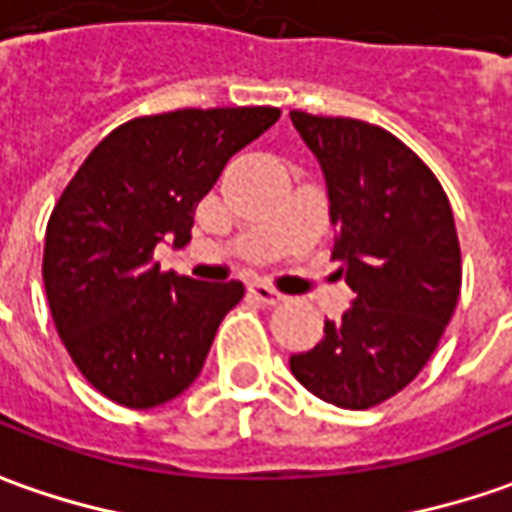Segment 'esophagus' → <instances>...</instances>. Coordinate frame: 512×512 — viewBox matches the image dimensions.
<instances>
[{
	"label": "esophagus",
	"mask_w": 512,
	"mask_h": 512,
	"mask_svg": "<svg viewBox=\"0 0 512 512\" xmlns=\"http://www.w3.org/2000/svg\"><path fill=\"white\" fill-rule=\"evenodd\" d=\"M249 294H252L257 302H263V305H280V302L285 300L280 291H274V288L266 283H252L249 285Z\"/></svg>",
	"instance_id": "esophagus-1"
}]
</instances>
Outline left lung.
I'll return each mask as SVG.
<instances>
[{
  "label": "left lung",
  "mask_w": 512,
  "mask_h": 512,
  "mask_svg": "<svg viewBox=\"0 0 512 512\" xmlns=\"http://www.w3.org/2000/svg\"><path fill=\"white\" fill-rule=\"evenodd\" d=\"M322 165L353 308L325 322L291 373L316 398L370 409L398 395L440 342L457 308L462 255L446 190L426 162L381 125L291 111Z\"/></svg>",
  "instance_id": "8db88e82"
}]
</instances>
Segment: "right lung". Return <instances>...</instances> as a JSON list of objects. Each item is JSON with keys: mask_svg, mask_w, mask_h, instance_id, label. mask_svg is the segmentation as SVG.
Masks as SVG:
<instances>
[{"mask_svg": "<svg viewBox=\"0 0 512 512\" xmlns=\"http://www.w3.org/2000/svg\"><path fill=\"white\" fill-rule=\"evenodd\" d=\"M280 120L274 106L179 109L128 120L86 156L47 224L44 288L66 353L92 387L154 409L190 387L243 283L162 271L156 243L190 241L201 198Z\"/></svg>", "mask_w": 512, "mask_h": 512, "instance_id": "obj_1", "label": "right lung"}]
</instances>
